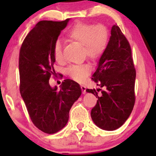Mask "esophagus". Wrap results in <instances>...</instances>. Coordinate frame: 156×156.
Returning <instances> with one entry per match:
<instances>
[{"mask_svg":"<svg viewBox=\"0 0 156 156\" xmlns=\"http://www.w3.org/2000/svg\"><path fill=\"white\" fill-rule=\"evenodd\" d=\"M80 87H81V89H82V93L83 94L86 93V87H85L84 85H83V84L81 85Z\"/></svg>","mask_w":156,"mask_h":156,"instance_id":"esophagus-1","label":"esophagus"}]
</instances>
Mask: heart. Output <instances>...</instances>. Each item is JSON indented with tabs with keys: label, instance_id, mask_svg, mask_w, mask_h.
I'll return each instance as SVG.
<instances>
[{
	"label": "heart",
	"instance_id": "heart-1",
	"mask_svg": "<svg viewBox=\"0 0 156 156\" xmlns=\"http://www.w3.org/2000/svg\"><path fill=\"white\" fill-rule=\"evenodd\" d=\"M70 41L82 44L83 55L91 61H95L105 52L109 40V32L103 24L93 25L88 23L79 22L74 24L66 34ZM53 57L55 61L61 63L64 61L62 45L57 41L53 47ZM91 72L87 65H74L67 69L70 78L78 82L86 80Z\"/></svg>",
	"mask_w": 156,
	"mask_h": 156
}]
</instances>
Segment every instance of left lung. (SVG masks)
Segmentation results:
<instances>
[{
    "instance_id": "1",
    "label": "left lung",
    "mask_w": 156,
    "mask_h": 156,
    "mask_svg": "<svg viewBox=\"0 0 156 156\" xmlns=\"http://www.w3.org/2000/svg\"><path fill=\"white\" fill-rule=\"evenodd\" d=\"M136 75L129 42L120 27L114 25L111 30L107 48L91 78L105 89H87V92L98 98L91 116L100 129L114 131L129 118L136 101Z\"/></svg>"
}]
</instances>
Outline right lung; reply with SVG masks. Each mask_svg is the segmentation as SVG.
I'll return each instance as SVG.
<instances>
[{
    "mask_svg": "<svg viewBox=\"0 0 156 156\" xmlns=\"http://www.w3.org/2000/svg\"><path fill=\"white\" fill-rule=\"evenodd\" d=\"M69 20L38 22L23 40L19 54L21 97L33 124L48 134L65 126L70 108L82 94L73 80H65L59 90L49 83L51 76H56L53 47Z\"/></svg>",
    "mask_w": 156,
    "mask_h": 156,
    "instance_id": "obj_1",
    "label": "right lung"
}]
</instances>
